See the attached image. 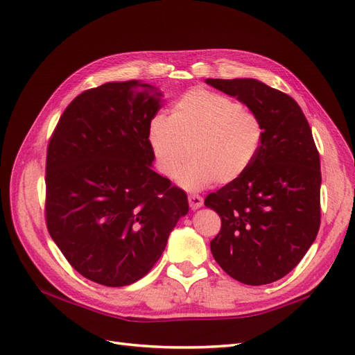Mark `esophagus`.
Returning <instances> with one entry per match:
<instances>
[{
  "instance_id": "1",
  "label": "esophagus",
  "mask_w": 355,
  "mask_h": 355,
  "mask_svg": "<svg viewBox=\"0 0 355 355\" xmlns=\"http://www.w3.org/2000/svg\"><path fill=\"white\" fill-rule=\"evenodd\" d=\"M188 201H189V207L192 209V210H197V209H200L201 206H202V197L201 196H198V194H192V196H189L188 197Z\"/></svg>"
}]
</instances>
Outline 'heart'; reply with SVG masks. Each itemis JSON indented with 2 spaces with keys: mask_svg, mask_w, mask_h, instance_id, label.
<instances>
[{
  "mask_svg": "<svg viewBox=\"0 0 355 355\" xmlns=\"http://www.w3.org/2000/svg\"><path fill=\"white\" fill-rule=\"evenodd\" d=\"M148 144L158 171L178 176L187 189L216 182L227 185L250 168L259 153L263 125L252 111L228 96L194 89L179 98L170 115L155 114L148 124Z\"/></svg>",
  "mask_w": 355,
  "mask_h": 355,
  "instance_id": "obj_1",
  "label": "heart"
}]
</instances>
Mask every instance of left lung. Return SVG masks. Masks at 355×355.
I'll use <instances>...</instances> for the list:
<instances>
[{
  "mask_svg": "<svg viewBox=\"0 0 355 355\" xmlns=\"http://www.w3.org/2000/svg\"><path fill=\"white\" fill-rule=\"evenodd\" d=\"M206 83L247 105L263 125L250 168L204 200L222 222L211 254L234 280L270 284L293 270L318 234L321 171L313 132L293 98L261 81Z\"/></svg>",
  "mask_w": 355,
  "mask_h": 355,
  "instance_id": "1",
  "label": "left lung"
}]
</instances>
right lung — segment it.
Segmentation results:
<instances>
[{"label": "right lung", "instance_id": "right-lung-1", "mask_svg": "<svg viewBox=\"0 0 355 355\" xmlns=\"http://www.w3.org/2000/svg\"><path fill=\"white\" fill-rule=\"evenodd\" d=\"M163 93L141 81L78 94L47 146L46 223L75 271L108 287L146 275L188 213L185 191L151 168L149 120Z\"/></svg>", "mask_w": 355, "mask_h": 355}]
</instances>
